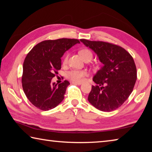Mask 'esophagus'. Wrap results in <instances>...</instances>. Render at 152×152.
I'll list each match as a JSON object with an SVG mask.
<instances>
[{
  "mask_svg": "<svg viewBox=\"0 0 152 152\" xmlns=\"http://www.w3.org/2000/svg\"><path fill=\"white\" fill-rule=\"evenodd\" d=\"M72 84H76V85H81L82 84L81 82H72Z\"/></svg>",
  "mask_w": 152,
  "mask_h": 152,
  "instance_id": "34e87169",
  "label": "esophagus"
}]
</instances>
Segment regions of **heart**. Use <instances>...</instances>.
Instances as JSON below:
<instances>
[{"instance_id": "b5f03b06", "label": "heart", "mask_w": 152, "mask_h": 152, "mask_svg": "<svg viewBox=\"0 0 152 152\" xmlns=\"http://www.w3.org/2000/svg\"><path fill=\"white\" fill-rule=\"evenodd\" d=\"M80 55L81 57L83 58V60H86V59H92V53L90 50H87V49H82V50L79 51ZM68 56L66 55L65 57L64 58V64H66L67 61H68ZM88 75V72L86 70H72L66 73V77L68 79L71 80L73 82H80L83 80L84 77Z\"/></svg>"}]
</instances>
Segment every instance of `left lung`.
Masks as SVG:
<instances>
[{
    "label": "left lung",
    "mask_w": 152,
    "mask_h": 152,
    "mask_svg": "<svg viewBox=\"0 0 152 152\" xmlns=\"http://www.w3.org/2000/svg\"><path fill=\"white\" fill-rule=\"evenodd\" d=\"M103 64L93 77L88 95L90 103L101 111L110 112L121 106L132 94L137 80L132 56L125 49L112 43L80 39Z\"/></svg>",
    "instance_id": "obj_1"
}]
</instances>
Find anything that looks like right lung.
<instances>
[{"instance_id":"1","label":"right lung","mask_w":152,"mask_h":152,"mask_svg":"<svg viewBox=\"0 0 152 152\" xmlns=\"http://www.w3.org/2000/svg\"><path fill=\"white\" fill-rule=\"evenodd\" d=\"M79 40L62 38L45 40L33 48L23 63L22 86L29 101L43 110L52 109L64 99L66 88L70 82L51 83V79L58 74L61 66L64 53Z\"/></svg>"}]
</instances>
